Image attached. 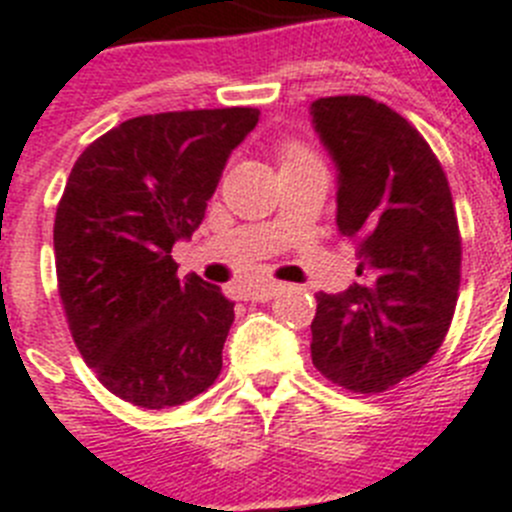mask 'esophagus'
<instances>
[{"mask_svg":"<svg viewBox=\"0 0 512 512\" xmlns=\"http://www.w3.org/2000/svg\"><path fill=\"white\" fill-rule=\"evenodd\" d=\"M278 291H283V283L270 281V283H260V286H252V289L247 291V296L252 299V302H268V299H273Z\"/></svg>","mask_w":512,"mask_h":512,"instance_id":"obj_1","label":"esophagus"}]
</instances>
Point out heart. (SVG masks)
Listing matches in <instances>:
<instances>
[{"label":"heart","mask_w":512,"mask_h":512,"mask_svg":"<svg viewBox=\"0 0 512 512\" xmlns=\"http://www.w3.org/2000/svg\"><path fill=\"white\" fill-rule=\"evenodd\" d=\"M309 150L302 148V145H286L281 150V161H291V158H299V156H307Z\"/></svg>","instance_id":"b5f03b06"}]
</instances>
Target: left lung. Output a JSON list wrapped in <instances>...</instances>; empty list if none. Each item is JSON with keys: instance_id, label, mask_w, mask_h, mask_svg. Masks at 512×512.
<instances>
[{"instance_id": "8db88e82", "label": "left lung", "mask_w": 512, "mask_h": 512, "mask_svg": "<svg viewBox=\"0 0 512 512\" xmlns=\"http://www.w3.org/2000/svg\"><path fill=\"white\" fill-rule=\"evenodd\" d=\"M312 124L338 169V231L359 255V281L317 294L312 362L351 393H385L435 356L453 320L461 231L448 176L375 98H317Z\"/></svg>"}]
</instances>
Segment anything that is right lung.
Masks as SVG:
<instances>
[{"label": "right lung", "mask_w": 512, "mask_h": 512, "mask_svg": "<svg viewBox=\"0 0 512 512\" xmlns=\"http://www.w3.org/2000/svg\"><path fill=\"white\" fill-rule=\"evenodd\" d=\"M257 119L244 106L145 114L72 166L54 218L59 296L85 364L132 406H182L221 375L234 302L200 276L179 281L171 247L203 223Z\"/></svg>", "instance_id": "add662e5"}]
</instances>
